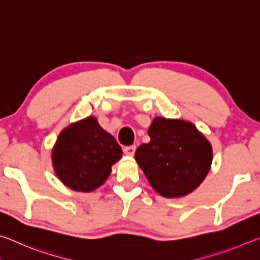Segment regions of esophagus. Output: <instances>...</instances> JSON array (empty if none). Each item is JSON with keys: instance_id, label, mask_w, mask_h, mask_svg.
<instances>
[{"instance_id": "esophagus-1", "label": "esophagus", "mask_w": 260, "mask_h": 260, "mask_svg": "<svg viewBox=\"0 0 260 260\" xmlns=\"http://www.w3.org/2000/svg\"><path fill=\"white\" fill-rule=\"evenodd\" d=\"M135 150H136V147L135 146H128V147H125L124 148V152L126 153V155L128 156H133L135 153Z\"/></svg>"}]
</instances>
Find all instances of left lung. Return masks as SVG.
<instances>
[{
  "instance_id": "8db88e82",
  "label": "left lung",
  "mask_w": 260,
  "mask_h": 260,
  "mask_svg": "<svg viewBox=\"0 0 260 260\" xmlns=\"http://www.w3.org/2000/svg\"><path fill=\"white\" fill-rule=\"evenodd\" d=\"M150 142L136 149L135 159L149 182L164 197H181L205 179L212 162L209 141L190 122L155 118Z\"/></svg>"
}]
</instances>
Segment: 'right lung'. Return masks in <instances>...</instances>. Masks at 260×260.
Wrapping results in <instances>:
<instances>
[{
    "label": "right lung",
    "instance_id": "obj_1",
    "mask_svg": "<svg viewBox=\"0 0 260 260\" xmlns=\"http://www.w3.org/2000/svg\"><path fill=\"white\" fill-rule=\"evenodd\" d=\"M122 150L111 134L93 117L70 125L58 136L52 150L57 177L65 186L78 191L100 187L119 160Z\"/></svg>",
    "mask_w": 260,
    "mask_h": 260
}]
</instances>
